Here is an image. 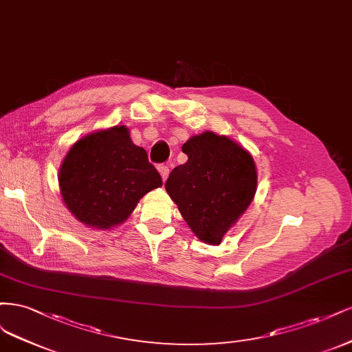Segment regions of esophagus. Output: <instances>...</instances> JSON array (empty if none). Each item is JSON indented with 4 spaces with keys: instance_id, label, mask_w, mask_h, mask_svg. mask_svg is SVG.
<instances>
[{
    "instance_id": "esophagus-1",
    "label": "esophagus",
    "mask_w": 352,
    "mask_h": 352,
    "mask_svg": "<svg viewBox=\"0 0 352 352\" xmlns=\"http://www.w3.org/2000/svg\"><path fill=\"white\" fill-rule=\"evenodd\" d=\"M157 171H160V174L162 177V181H166V178L169 175V168L166 165H160V166H157Z\"/></svg>"
}]
</instances>
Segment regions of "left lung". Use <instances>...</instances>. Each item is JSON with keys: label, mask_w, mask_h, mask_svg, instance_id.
Listing matches in <instances>:
<instances>
[{"label": "left lung", "mask_w": 352, "mask_h": 352, "mask_svg": "<svg viewBox=\"0 0 352 352\" xmlns=\"http://www.w3.org/2000/svg\"><path fill=\"white\" fill-rule=\"evenodd\" d=\"M183 152L188 161L173 169L165 190L199 240L218 245L253 201L254 160L240 143L213 131L191 135Z\"/></svg>", "instance_id": "left-lung-1"}]
</instances>
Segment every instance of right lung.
<instances>
[{
  "mask_svg": "<svg viewBox=\"0 0 352 352\" xmlns=\"http://www.w3.org/2000/svg\"><path fill=\"white\" fill-rule=\"evenodd\" d=\"M60 191L73 217L89 228L121 225L151 190L162 186L147 153L126 126L86 134L67 152L58 174Z\"/></svg>",
  "mask_w": 352,
  "mask_h": 352,
  "instance_id": "1",
  "label": "right lung"
}]
</instances>
